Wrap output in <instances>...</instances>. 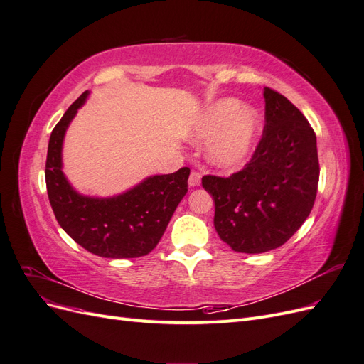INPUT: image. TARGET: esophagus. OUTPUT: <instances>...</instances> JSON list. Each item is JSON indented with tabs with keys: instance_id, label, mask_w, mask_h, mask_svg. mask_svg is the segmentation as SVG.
<instances>
[{
	"instance_id": "34e87169",
	"label": "esophagus",
	"mask_w": 364,
	"mask_h": 364,
	"mask_svg": "<svg viewBox=\"0 0 364 364\" xmlns=\"http://www.w3.org/2000/svg\"><path fill=\"white\" fill-rule=\"evenodd\" d=\"M200 179H202V174L200 173H197V171H193L191 174H190V179H188V185L190 186H199L200 185Z\"/></svg>"
}]
</instances>
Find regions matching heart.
I'll list each match as a JSON object with an SVG mask.
<instances>
[{
  "instance_id": "1",
  "label": "heart",
  "mask_w": 364,
  "mask_h": 364,
  "mask_svg": "<svg viewBox=\"0 0 364 364\" xmlns=\"http://www.w3.org/2000/svg\"><path fill=\"white\" fill-rule=\"evenodd\" d=\"M261 130V115L255 107L241 106L237 98L228 97L208 105L197 115L191 138L208 142L206 158L223 170L243 165L255 147Z\"/></svg>"
}]
</instances>
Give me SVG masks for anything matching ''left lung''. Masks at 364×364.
Instances as JSON below:
<instances>
[{
  "label": "left lung",
  "instance_id": "left-lung-1",
  "mask_svg": "<svg viewBox=\"0 0 364 364\" xmlns=\"http://www.w3.org/2000/svg\"><path fill=\"white\" fill-rule=\"evenodd\" d=\"M266 126L252 159L229 178L203 176L214 226L230 249L262 253L282 246L310 215L318 183L316 134L287 98L264 87Z\"/></svg>",
  "mask_w": 364,
  "mask_h": 364
}]
</instances>
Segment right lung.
Returning <instances> with one entry per match:
<instances>
[{
  "mask_svg": "<svg viewBox=\"0 0 364 364\" xmlns=\"http://www.w3.org/2000/svg\"><path fill=\"white\" fill-rule=\"evenodd\" d=\"M85 91L53 129L46 182L60 228L77 245L103 258H138L156 247L176 208L188 191L190 168L150 176L134 188L112 197L77 193L62 171V146L67 129L85 105Z\"/></svg>",
  "mask_w": 364,
  "mask_h": 364,
  "instance_id": "1",
  "label": "right lung"
}]
</instances>
